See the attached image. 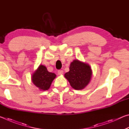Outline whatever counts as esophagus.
<instances>
[{
    "mask_svg": "<svg viewBox=\"0 0 129 129\" xmlns=\"http://www.w3.org/2000/svg\"><path fill=\"white\" fill-rule=\"evenodd\" d=\"M63 73H64V72L62 70H58V74L59 75H62Z\"/></svg>",
    "mask_w": 129,
    "mask_h": 129,
    "instance_id": "obj_1",
    "label": "esophagus"
}]
</instances>
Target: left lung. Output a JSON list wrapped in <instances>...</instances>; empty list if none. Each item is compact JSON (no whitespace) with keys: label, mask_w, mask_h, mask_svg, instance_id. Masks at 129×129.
Masks as SVG:
<instances>
[{"label":"left lung","mask_w":129,"mask_h":129,"mask_svg":"<svg viewBox=\"0 0 129 129\" xmlns=\"http://www.w3.org/2000/svg\"><path fill=\"white\" fill-rule=\"evenodd\" d=\"M92 72L88 64L75 60L71 62L69 71L65 74L71 86L76 90H81L90 82Z\"/></svg>","instance_id":"left-lung-1"}]
</instances>
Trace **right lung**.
<instances>
[{
  "label": "right lung",
  "instance_id": "obj_1",
  "mask_svg": "<svg viewBox=\"0 0 129 129\" xmlns=\"http://www.w3.org/2000/svg\"><path fill=\"white\" fill-rule=\"evenodd\" d=\"M56 75L47 71V68L40 65L32 76V80L35 86L43 90L48 89Z\"/></svg>",
  "mask_w": 129,
  "mask_h": 129
}]
</instances>
